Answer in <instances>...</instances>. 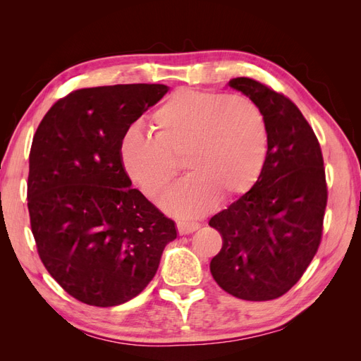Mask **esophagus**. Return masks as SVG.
<instances>
[{"instance_id":"1","label":"esophagus","mask_w":361,"mask_h":361,"mask_svg":"<svg viewBox=\"0 0 361 361\" xmlns=\"http://www.w3.org/2000/svg\"><path fill=\"white\" fill-rule=\"evenodd\" d=\"M197 228H200V224L199 223H190V221H178V231L180 235H188V233H192L197 231Z\"/></svg>"}]
</instances>
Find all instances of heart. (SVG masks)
<instances>
[{"label":"heart","mask_w":361,"mask_h":361,"mask_svg":"<svg viewBox=\"0 0 361 361\" xmlns=\"http://www.w3.org/2000/svg\"><path fill=\"white\" fill-rule=\"evenodd\" d=\"M150 120L154 135L129 128L120 155L129 178L150 199L176 178L183 159L191 174L161 197L173 215L200 216L220 195L235 199L247 192L264 171L268 118L247 96L182 87Z\"/></svg>","instance_id":"b5f03b06"}]
</instances>
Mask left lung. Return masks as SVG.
<instances>
[{
    "instance_id": "obj_1",
    "label": "left lung",
    "mask_w": 361,
    "mask_h": 361,
    "mask_svg": "<svg viewBox=\"0 0 361 361\" xmlns=\"http://www.w3.org/2000/svg\"><path fill=\"white\" fill-rule=\"evenodd\" d=\"M228 85L264 110L269 150L251 190L209 220L223 238L211 274L236 298L269 301L297 285L319 248L329 199L322 150L288 96L245 76Z\"/></svg>"
}]
</instances>
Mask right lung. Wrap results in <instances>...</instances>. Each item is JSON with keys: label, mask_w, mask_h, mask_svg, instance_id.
I'll return each instance as SVG.
<instances>
[{"label": "right lung", "mask_w": 361, "mask_h": 361, "mask_svg": "<svg viewBox=\"0 0 361 361\" xmlns=\"http://www.w3.org/2000/svg\"><path fill=\"white\" fill-rule=\"evenodd\" d=\"M167 92L164 84L75 90L49 108L32 138L27 199L37 253L84 304L137 297L178 236L174 221L130 187L120 155L129 126Z\"/></svg>", "instance_id": "1"}]
</instances>
